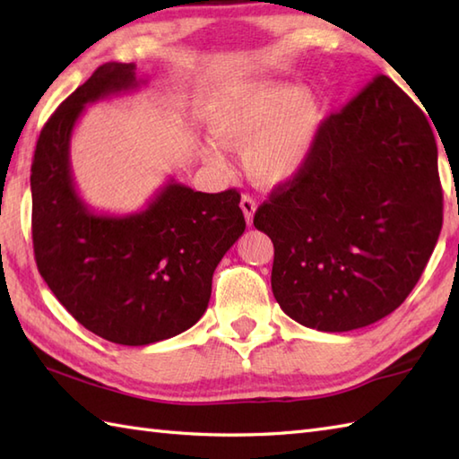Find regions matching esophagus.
Segmentation results:
<instances>
[{"label": "esophagus", "instance_id": "esophagus-1", "mask_svg": "<svg viewBox=\"0 0 459 459\" xmlns=\"http://www.w3.org/2000/svg\"><path fill=\"white\" fill-rule=\"evenodd\" d=\"M240 209L245 212V219L248 224H252V219H255V212H256V201L250 197V195H242L240 197Z\"/></svg>", "mask_w": 459, "mask_h": 459}]
</instances>
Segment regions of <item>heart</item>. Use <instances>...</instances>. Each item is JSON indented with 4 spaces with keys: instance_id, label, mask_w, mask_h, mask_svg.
I'll list each match as a JSON object with an SVG mask.
<instances>
[{
    "instance_id": "1",
    "label": "heart",
    "mask_w": 459,
    "mask_h": 459,
    "mask_svg": "<svg viewBox=\"0 0 459 459\" xmlns=\"http://www.w3.org/2000/svg\"><path fill=\"white\" fill-rule=\"evenodd\" d=\"M207 122L221 145L247 148L245 165L252 179L276 185L298 175L311 158L325 122V104L296 84L252 82L214 100ZM218 144L203 142L201 153L214 168H224L227 158Z\"/></svg>"
}]
</instances>
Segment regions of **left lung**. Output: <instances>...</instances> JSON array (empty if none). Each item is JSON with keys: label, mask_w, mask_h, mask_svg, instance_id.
I'll return each mask as SVG.
<instances>
[{"label": "left lung", "mask_w": 459, "mask_h": 459, "mask_svg": "<svg viewBox=\"0 0 459 459\" xmlns=\"http://www.w3.org/2000/svg\"><path fill=\"white\" fill-rule=\"evenodd\" d=\"M442 201L430 122L378 74L329 116L304 169L255 214L274 242L280 307L329 333L393 314L432 256Z\"/></svg>", "instance_id": "1"}]
</instances>
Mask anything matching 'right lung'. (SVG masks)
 Wrapping results in <instances>:
<instances>
[{
    "label": "right lung",
    "instance_id": "1",
    "mask_svg": "<svg viewBox=\"0 0 459 459\" xmlns=\"http://www.w3.org/2000/svg\"><path fill=\"white\" fill-rule=\"evenodd\" d=\"M134 63H106L43 126L31 165L33 250L47 286L81 325L118 345H150L193 327L214 268L247 229L237 189L201 193L175 179L140 212L89 209L71 171L86 104L135 91Z\"/></svg>",
    "mask_w": 459,
    "mask_h": 459
}]
</instances>
